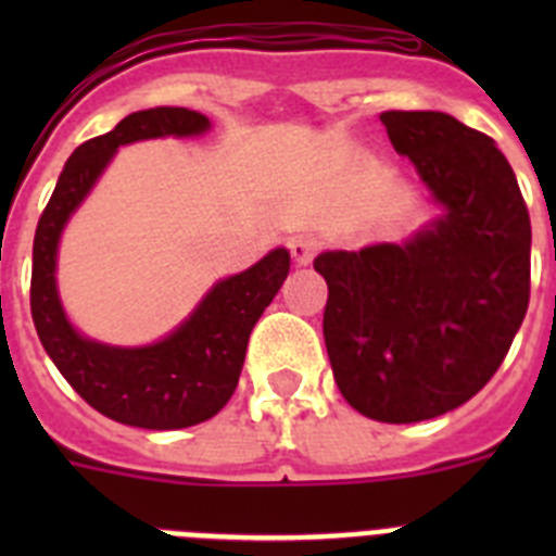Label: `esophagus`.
<instances>
[{"label": "esophagus", "mask_w": 556, "mask_h": 556, "mask_svg": "<svg viewBox=\"0 0 556 556\" xmlns=\"http://www.w3.org/2000/svg\"><path fill=\"white\" fill-rule=\"evenodd\" d=\"M317 239H312V236H294L292 242H289V253H292V262L298 264V267H306L308 262H312L314 255H317Z\"/></svg>", "instance_id": "1"}]
</instances>
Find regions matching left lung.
I'll return each mask as SVG.
<instances>
[{"label":"left lung","mask_w":556,"mask_h":556,"mask_svg":"<svg viewBox=\"0 0 556 556\" xmlns=\"http://www.w3.org/2000/svg\"><path fill=\"white\" fill-rule=\"evenodd\" d=\"M395 152L443 217L404 244L326 250L323 337L348 404L381 424H420L476 395L529 306L532 225L495 141L440 111H384Z\"/></svg>","instance_id":"1"}]
</instances>
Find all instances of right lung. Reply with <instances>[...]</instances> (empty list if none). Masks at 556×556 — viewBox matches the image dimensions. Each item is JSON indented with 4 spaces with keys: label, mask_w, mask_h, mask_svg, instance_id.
Returning a JSON list of instances; mask_svg holds the SVG:
<instances>
[{
    "label": "right lung",
    "mask_w": 556,
    "mask_h": 556,
    "mask_svg": "<svg viewBox=\"0 0 556 556\" xmlns=\"http://www.w3.org/2000/svg\"><path fill=\"white\" fill-rule=\"evenodd\" d=\"M211 127L189 108L136 111L105 136L86 141L63 166L33 242L29 308L43 351L72 390L116 424L139 429H186L217 415L233 395L248 339L289 275L283 248L214 283L200 306L169 337L144 348H113L72 328L58 298L55 264L63 225L86 200L122 144L161 136H200Z\"/></svg>",
    "instance_id": "obj_1"
}]
</instances>
